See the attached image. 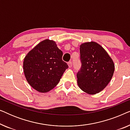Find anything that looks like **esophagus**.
<instances>
[{
  "mask_svg": "<svg viewBox=\"0 0 130 130\" xmlns=\"http://www.w3.org/2000/svg\"><path fill=\"white\" fill-rule=\"evenodd\" d=\"M68 66H69V67H72V61H69V62H68Z\"/></svg>",
  "mask_w": 130,
  "mask_h": 130,
  "instance_id": "34e87169",
  "label": "esophagus"
}]
</instances>
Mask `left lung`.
<instances>
[{
    "label": "left lung",
    "instance_id": "8db88e82",
    "mask_svg": "<svg viewBox=\"0 0 130 130\" xmlns=\"http://www.w3.org/2000/svg\"><path fill=\"white\" fill-rule=\"evenodd\" d=\"M80 53L82 66L77 73L78 86L86 93L95 95L111 81L114 63L105 50L96 42L82 44Z\"/></svg>",
    "mask_w": 130,
    "mask_h": 130
}]
</instances>
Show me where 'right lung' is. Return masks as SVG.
I'll return each mask as SVG.
<instances>
[{
  "label": "right lung",
  "instance_id": "right-lung-1",
  "mask_svg": "<svg viewBox=\"0 0 130 130\" xmlns=\"http://www.w3.org/2000/svg\"><path fill=\"white\" fill-rule=\"evenodd\" d=\"M62 56L63 52L56 42L48 39L32 49L23 63L25 76L30 86L41 93H46L56 87L68 68Z\"/></svg>",
  "mask_w": 130,
  "mask_h": 130
}]
</instances>
